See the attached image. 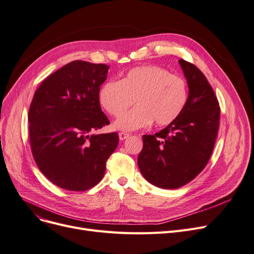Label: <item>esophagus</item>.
I'll use <instances>...</instances> for the list:
<instances>
[{"label":"esophagus","mask_w":254,"mask_h":254,"mask_svg":"<svg viewBox=\"0 0 254 254\" xmlns=\"http://www.w3.org/2000/svg\"><path fill=\"white\" fill-rule=\"evenodd\" d=\"M128 137H129V134H127V133H119V139H120L121 141L126 140V139L128 138Z\"/></svg>","instance_id":"1"}]
</instances>
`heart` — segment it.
<instances>
[{"mask_svg": "<svg viewBox=\"0 0 254 254\" xmlns=\"http://www.w3.org/2000/svg\"><path fill=\"white\" fill-rule=\"evenodd\" d=\"M186 80L158 65H147L129 70L120 81H109L101 88L98 100L113 117H119L133 106L138 107L114 123V128L131 131L148 127L172 124L188 103Z\"/></svg>", "mask_w": 254, "mask_h": 254, "instance_id": "b5f03b06", "label": "heart"}]
</instances>
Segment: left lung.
I'll return each instance as SVG.
<instances>
[{
  "label": "left lung",
  "instance_id": "left-lung-1",
  "mask_svg": "<svg viewBox=\"0 0 254 254\" xmlns=\"http://www.w3.org/2000/svg\"><path fill=\"white\" fill-rule=\"evenodd\" d=\"M189 86L183 113L154 135H143L138 166L146 181L176 189L199 174L212 156L220 123V106L212 86L196 66L180 60Z\"/></svg>",
  "mask_w": 254,
  "mask_h": 254
}]
</instances>
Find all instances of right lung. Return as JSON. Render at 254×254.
<instances>
[{"instance_id":"1","label":"right lung","mask_w":254,"mask_h":254,"mask_svg":"<svg viewBox=\"0 0 254 254\" xmlns=\"http://www.w3.org/2000/svg\"><path fill=\"white\" fill-rule=\"evenodd\" d=\"M109 66L75 60L50 74L33 96L30 145L39 170L54 185L86 191L104 178L117 133L91 135L110 125L98 94Z\"/></svg>"}]
</instances>
